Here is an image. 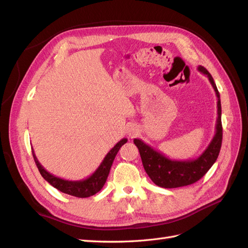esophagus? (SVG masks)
I'll use <instances>...</instances> for the list:
<instances>
[{"label":"esophagus","instance_id":"esophagus-1","mask_svg":"<svg viewBox=\"0 0 248 248\" xmlns=\"http://www.w3.org/2000/svg\"><path fill=\"white\" fill-rule=\"evenodd\" d=\"M137 134V129L136 128H131L130 129H128V136L130 137V138H132V137H134Z\"/></svg>","mask_w":248,"mask_h":248}]
</instances>
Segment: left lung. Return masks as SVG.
Returning a JSON list of instances; mask_svg holds the SVG:
<instances>
[{
    "label": "left lung",
    "mask_w": 248,
    "mask_h": 248,
    "mask_svg": "<svg viewBox=\"0 0 248 248\" xmlns=\"http://www.w3.org/2000/svg\"><path fill=\"white\" fill-rule=\"evenodd\" d=\"M198 70L207 76L217 97L215 134L205 151L194 159L175 160L170 159L169 157L157 150H154L141 140H133V142L139 149L142 166H144L148 176L157 186L163 187V188H177V187L196 183L211 169L220 151L222 141L220 95L213 78L205 67L199 66Z\"/></svg>",
    "instance_id": "left-lung-1"
}]
</instances>
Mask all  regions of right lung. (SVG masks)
<instances>
[{
  "instance_id": "right-lung-1",
  "label": "right lung",
  "mask_w": 248,
  "mask_h": 248,
  "mask_svg": "<svg viewBox=\"0 0 248 248\" xmlns=\"http://www.w3.org/2000/svg\"><path fill=\"white\" fill-rule=\"evenodd\" d=\"M126 142L127 139H122L119 142H117L116 146L110 149V151L107 154L106 157H104L102 162L100 163V166L97 168V170L93 174L86 179L79 180V181H69V180L59 178L50 174V172H48L41 166L38 159H37L33 149L32 152L35 163L37 168H38L41 176L46 179L51 186H54L55 188H57L60 191L69 194V196H73L77 198H89L91 196H94L95 193L101 190L109 174V170L111 168L112 161H114L120 148L124 144H126Z\"/></svg>"
}]
</instances>
